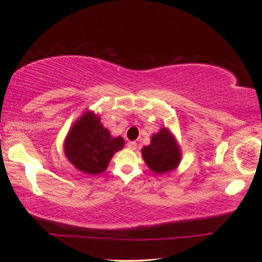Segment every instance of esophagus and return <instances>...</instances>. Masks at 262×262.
I'll return each instance as SVG.
<instances>
[{
	"label": "esophagus",
	"instance_id": "1",
	"mask_svg": "<svg viewBox=\"0 0 262 262\" xmlns=\"http://www.w3.org/2000/svg\"><path fill=\"white\" fill-rule=\"evenodd\" d=\"M127 147H128V149H130V150H136L137 143L134 141H130V142H128V143H127Z\"/></svg>",
	"mask_w": 262,
	"mask_h": 262
}]
</instances>
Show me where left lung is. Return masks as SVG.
<instances>
[{"instance_id":"1","label":"left lung","mask_w":262,"mask_h":262,"mask_svg":"<svg viewBox=\"0 0 262 262\" xmlns=\"http://www.w3.org/2000/svg\"><path fill=\"white\" fill-rule=\"evenodd\" d=\"M142 157L150 170L162 174L177 168L181 161L180 148L173 134L162 128L151 137V143L141 150Z\"/></svg>"}]
</instances>
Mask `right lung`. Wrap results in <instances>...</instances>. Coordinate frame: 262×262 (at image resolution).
Instances as JSON below:
<instances>
[{
  "instance_id": "add662e5",
  "label": "right lung",
  "mask_w": 262,
  "mask_h": 262,
  "mask_svg": "<svg viewBox=\"0 0 262 262\" xmlns=\"http://www.w3.org/2000/svg\"><path fill=\"white\" fill-rule=\"evenodd\" d=\"M123 145L121 136H111L98 115L86 111L69 130L63 147L66 157L77 170L96 176L103 173L113 155Z\"/></svg>"
}]
</instances>
